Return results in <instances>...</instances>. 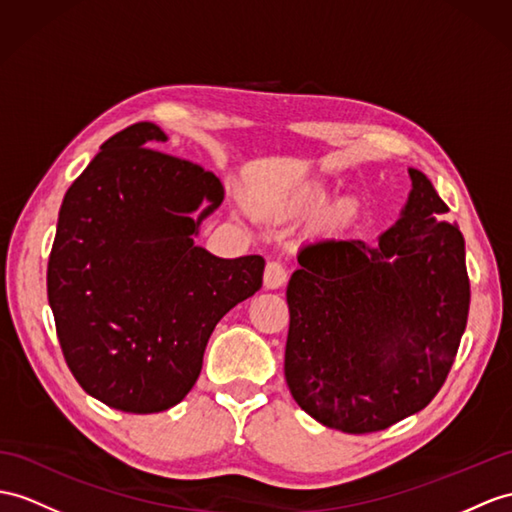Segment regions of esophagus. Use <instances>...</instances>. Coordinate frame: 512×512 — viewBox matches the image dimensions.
Masks as SVG:
<instances>
[{
	"mask_svg": "<svg viewBox=\"0 0 512 512\" xmlns=\"http://www.w3.org/2000/svg\"><path fill=\"white\" fill-rule=\"evenodd\" d=\"M286 282V267L278 260H271L265 267V289H280Z\"/></svg>",
	"mask_w": 512,
	"mask_h": 512,
	"instance_id": "esophagus-1",
	"label": "esophagus"
}]
</instances>
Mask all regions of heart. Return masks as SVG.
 Segmentation results:
<instances>
[{
    "mask_svg": "<svg viewBox=\"0 0 512 512\" xmlns=\"http://www.w3.org/2000/svg\"><path fill=\"white\" fill-rule=\"evenodd\" d=\"M323 197H326V195H323L321 191H317V193L310 195V199H313V202H323Z\"/></svg>",
    "mask_w": 512,
    "mask_h": 512,
    "instance_id": "b5f03b06",
    "label": "heart"
}]
</instances>
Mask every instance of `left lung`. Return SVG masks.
Masks as SVG:
<instances>
[{"label": "left lung", "instance_id": "obj_1", "mask_svg": "<svg viewBox=\"0 0 512 512\" xmlns=\"http://www.w3.org/2000/svg\"><path fill=\"white\" fill-rule=\"evenodd\" d=\"M413 189L378 243L319 239L286 286L284 378L299 408L347 434L426 408L450 373L469 315L465 239L432 182Z\"/></svg>", "mask_w": 512, "mask_h": 512}]
</instances>
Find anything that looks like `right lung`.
<instances>
[{
  "label": "right lung",
  "instance_id": "obj_1",
  "mask_svg": "<svg viewBox=\"0 0 512 512\" xmlns=\"http://www.w3.org/2000/svg\"><path fill=\"white\" fill-rule=\"evenodd\" d=\"M156 123L117 132L58 213L47 297L82 389L123 413L180 404L219 319L263 286L265 258H219L195 245L223 202L215 173L149 149ZM205 204L204 209L198 206Z\"/></svg>",
  "mask_w": 512,
  "mask_h": 512
}]
</instances>
